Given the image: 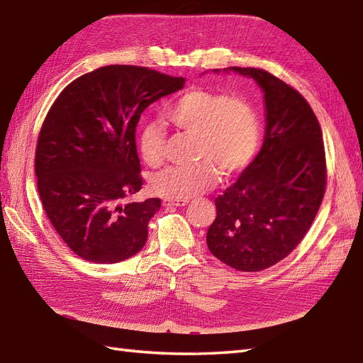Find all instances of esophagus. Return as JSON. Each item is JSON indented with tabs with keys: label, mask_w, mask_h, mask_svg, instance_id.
<instances>
[{
	"label": "esophagus",
	"mask_w": 363,
	"mask_h": 363,
	"mask_svg": "<svg viewBox=\"0 0 363 363\" xmlns=\"http://www.w3.org/2000/svg\"><path fill=\"white\" fill-rule=\"evenodd\" d=\"M189 204V201H176V199H164L165 207H185Z\"/></svg>",
	"instance_id": "1"
}]
</instances>
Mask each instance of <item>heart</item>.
Returning a JSON list of instances; mask_svg holds the SVG:
<instances>
[{
    "mask_svg": "<svg viewBox=\"0 0 363 363\" xmlns=\"http://www.w3.org/2000/svg\"><path fill=\"white\" fill-rule=\"evenodd\" d=\"M167 121L176 130L195 136L190 165L168 167L151 178L155 195L187 201L202 195L218 182L220 172L235 176L254 162L263 128L255 106L246 97L223 91L191 89L167 108ZM143 162L157 167L165 156V131L157 122H147L138 138Z\"/></svg>",
    "mask_w": 363,
    "mask_h": 363,
    "instance_id": "1",
    "label": "heart"
}]
</instances>
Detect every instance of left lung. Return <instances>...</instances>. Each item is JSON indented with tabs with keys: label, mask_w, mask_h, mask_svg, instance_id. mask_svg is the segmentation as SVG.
Instances as JSON below:
<instances>
[{
	"label": "left lung",
	"mask_w": 363,
	"mask_h": 363,
	"mask_svg": "<svg viewBox=\"0 0 363 363\" xmlns=\"http://www.w3.org/2000/svg\"><path fill=\"white\" fill-rule=\"evenodd\" d=\"M230 69L264 91L263 148L238 181L215 199L210 252L241 272H258L288 257L305 238L326 190L322 128L300 92L259 67Z\"/></svg>",
	"instance_id": "8db88e82"
}]
</instances>
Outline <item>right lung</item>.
<instances>
[{
  "label": "right lung",
  "mask_w": 363,
  "mask_h": 363,
  "mask_svg": "<svg viewBox=\"0 0 363 363\" xmlns=\"http://www.w3.org/2000/svg\"><path fill=\"white\" fill-rule=\"evenodd\" d=\"M145 66L109 65L71 82L41 125L35 174L41 204L75 255L119 263L145 246L161 199L142 189L136 126L143 109L184 86Z\"/></svg>",
  "instance_id": "right-lung-1"
}]
</instances>
